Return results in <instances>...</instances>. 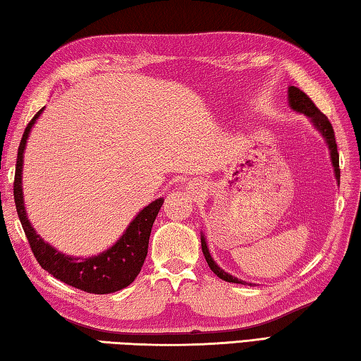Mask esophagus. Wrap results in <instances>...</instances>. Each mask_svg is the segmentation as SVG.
I'll return each instance as SVG.
<instances>
[{"label": "esophagus", "mask_w": 361, "mask_h": 361, "mask_svg": "<svg viewBox=\"0 0 361 361\" xmlns=\"http://www.w3.org/2000/svg\"><path fill=\"white\" fill-rule=\"evenodd\" d=\"M187 190H188V193H192L195 196V198H201L204 192H206V188H204V185L200 182L187 183Z\"/></svg>", "instance_id": "1"}]
</instances>
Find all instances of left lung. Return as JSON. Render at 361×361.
I'll return each mask as SVG.
<instances>
[{
    "instance_id": "left-lung-1",
    "label": "left lung",
    "mask_w": 361,
    "mask_h": 361,
    "mask_svg": "<svg viewBox=\"0 0 361 361\" xmlns=\"http://www.w3.org/2000/svg\"><path fill=\"white\" fill-rule=\"evenodd\" d=\"M288 104H289L292 111L305 114V116L310 119L312 127H314L316 130L322 135V138L325 140V142H327V146H329L333 171H335L336 182L339 183V154H338V147H336L335 132H333V127L330 124V121L327 119V116H325V114H322L321 111L317 110V106L312 104L311 99L307 96V94L298 90V87H295V86H289L288 87ZM201 248H202L204 257H206V261L209 264L210 270H212L216 276L221 278L223 281H228V283L247 284L243 280H239V278H237V276H233L231 274H228V271H224L220 267V265L214 261V257L210 256V251H209V247H207L206 237H204L202 231H201Z\"/></svg>"
}]
</instances>
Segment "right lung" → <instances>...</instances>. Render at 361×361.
I'll return each instance as SVG.
<instances>
[{"instance_id": "1", "label": "right lung", "mask_w": 361, "mask_h": 361, "mask_svg": "<svg viewBox=\"0 0 361 361\" xmlns=\"http://www.w3.org/2000/svg\"><path fill=\"white\" fill-rule=\"evenodd\" d=\"M44 110L45 106L32 118L28 127L25 128L23 138L18 146L16 180H13V200H16L17 214L20 221H22L25 234L28 237L32 253L36 256L40 267L72 288L91 292V294H111V292L124 289L128 284L133 283L135 278L140 274L142 264H145L149 235H151L155 216L159 215L163 198L155 200L151 204H147L145 209H141L137 216L128 223V226L119 239L110 248H106L96 256H69L61 253L53 245L45 242L36 233V229L31 226V221L28 220L22 187L23 155L26 142H28L31 128L36 124V121L40 118Z\"/></svg>"}]
</instances>
